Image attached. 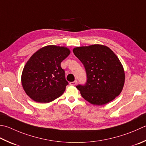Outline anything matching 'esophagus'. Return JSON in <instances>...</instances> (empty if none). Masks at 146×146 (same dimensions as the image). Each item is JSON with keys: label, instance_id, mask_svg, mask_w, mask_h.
<instances>
[{"label": "esophagus", "instance_id": "34e87169", "mask_svg": "<svg viewBox=\"0 0 146 146\" xmlns=\"http://www.w3.org/2000/svg\"><path fill=\"white\" fill-rule=\"evenodd\" d=\"M77 84V81H74V82H70V84L71 85H73V86H75V85H76Z\"/></svg>", "mask_w": 146, "mask_h": 146}]
</instances>
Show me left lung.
Listing matches in <instances>:
<instances>
[{"mask_svg":"<svg viewBox=\"0 0 146 146\" xmlns=\"http://www.w3.org/2000/svg\"><path fill=\"white\" fill-rule=\"evenodd\" d=\"M73 51L87 73L86 84L76 86L83 98L90 104L101 106L120 94L125 84V71L121 62L110 48L94 44L75 47Z\"/></svg>","mask_w":146,"mask_h":146,"instance_id":"obj_1","label":"left lung"}]
</instances>
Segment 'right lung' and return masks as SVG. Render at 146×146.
Wrapping results in <instances>:
<instances>
[{
  "instance_id": "right-lung-1",
  "label": "right lung",
  "mask_w": 146,
  "mask_h": 146,
  "mask_svg": "<svg viewBox=\"0 0 146 146\" xmlns=\"http://www.w3.org/2000/svg\"><path fill=\"white\" fill-rule=\"evenodd\" d=\"M64 46L47 45L40 48L28 59L21 75L26 94L40 103H48L64 93L68 82L61 62L70 55Z\"/></svg>"
}]
</instances>
